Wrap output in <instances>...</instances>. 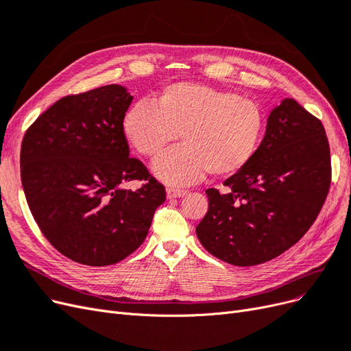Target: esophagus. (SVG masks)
I'll return each mask as SVG.
<instances>
[{
    "label": "esophagus",
    "instance_id": "esophagus-1",
    "mask_svg": "<svg viewBox=\"0 0 351 351\" xmlns=\"http://www.w3.org/2000/svg\"><path fill=\"white\" fill-rule=\"evenodd\" d=\"M166 194H167V198H180L188 194V191L185 189H179V188H173V186H169L166 189Z\"/></svg>",
    "mask_w": 351,
    "mask_h": 351
}]
</instances>
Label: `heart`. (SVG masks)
I'll use <instances>...</instances> for the list:
<instances>
[{
    "label": "heart",
    "mask_w": 351,
    "mask_h": 351,
    "mask_svg": "<svg viewBox=\"0 0 351 351\" xmlns=\"http://www.w3.org/2000/svg\"><path fill=\"white\" fill-rule=\"evenodd\" d=\"M122 130L144 157L159 156L180 132L176 149L159 157L153 172L171 185L197 182L208 171L229 176L252 160L261 144L265 117L255 100L199 83H173L154 105L137 101L123 117Z\"/></svg>",
    "instance_id": "obj_1"
}]
</instances>
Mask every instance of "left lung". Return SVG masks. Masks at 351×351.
I'll return each instance as SVG.
<instances>
[{"label": "left lung", "mask_w": 351, "mask_h": 351, "mask_svg": "<svg viewBox=\"0 0 351 351\" xmlns=\"http://www.w3.org/2000/svg\"><path fill=\"white\" fill-rule=\"evenodd\" d=\"M331 185L330 144L322 122L295 99L271 110L263 143L242 171L210 188L197 226L201 245L237 267L269 261L309 230Z\"/></svg>", "instance_id": "left-lung-1"}]
</instances>
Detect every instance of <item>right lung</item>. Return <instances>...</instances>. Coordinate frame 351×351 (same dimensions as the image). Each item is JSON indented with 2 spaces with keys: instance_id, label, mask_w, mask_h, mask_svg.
Listing matches in <instances>:
<instances>
[{
  "instance_id": "1",
  "label": "right lung",
  "mask_w": 351,
  "mask_h": 351,
  "mask_svg": "<svg viewBox=\"0 0 351 351\" xmlns=\"http://www.w3.org/2000/svg\"><path fill=\"white\" fill-rule=\"evenodd\" d=\"M132 96L109 84L70 95L27 128L21 185L32 216L56 251L78 264L122 261L144 242L165 186L135 157L122 130ZM141 180L135 191L121 185Z\"/></svg>"
}]
</instances>
